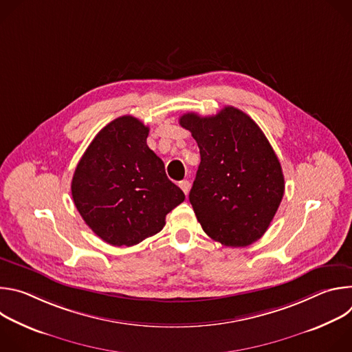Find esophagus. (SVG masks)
<instances>
[{
	"instance_id": "esophagus-1",
	"label": "esophagus",
	"mask_w": 352,
	"mask_h": 352,
	"mask_svg": "<svg viewBox=\"0 0 352 352\" xmlns=\"http://www.w3.org/2000/svg\"><path fill=\"white\" fill-rule=\"evenodd\" d=\"M179 188L182 189V192H184L185 195H188V193H189V189H190V182L186 181V179H184V181L179 182Z\"/></svg>"
}]
</instances>
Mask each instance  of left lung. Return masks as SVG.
<instances>
[{
    "mask_svg": "<svg viewBox=\"0 0 352 352\" xmlns=\"http://www.w3.org/2000/svg\"><path fill=\"white\" fill-rule=\"evenodd\" d=\"M200 152L189 202L204 231L226 246L258 241L284 195L281 164L258 124L227 106L212 117L184 114Z\"/></svg>",
    "mask_w": 352,
    "mask_h": 352,
    "instance_id": "8db88e82",
    "label": "left lung"
}]
</instances>
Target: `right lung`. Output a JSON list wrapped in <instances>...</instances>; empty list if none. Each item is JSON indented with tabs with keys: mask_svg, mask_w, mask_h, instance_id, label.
Returning a JSON list of instances; mask_svg holds the SVG:
<instances>
[{
	"mask_svg": "<svg viewBox=\"0 0 352 352\" xmlns=\"http://www.w3.org/2000/svg\"><path fill=\"white\" fill-rule=\"evenodd\" d=\"M148 128L124 116L100 131L79 160L72 199L91 231L114 246H132L166 226V216L184 202V192L150 150Z\"/></svg>",
	"mask_w": 352,
	"mask_h": 352,
	"instance_id": "right-lung-1",
	"label": "right lung"
}]
</instances>
